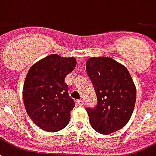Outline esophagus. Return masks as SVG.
Wrapping results in <instances>:
<instances>
[{
    "label": "esophagus",
    "instance_id": "obj_1",
    "mask_svg": "<svg viewBox=\"0 0 156 156\" xmlns=\"http://www.w3.org/2000/svg\"><path fill=\"white\" fill-rule=\"evenodd\" d=\"M77 102H78V106H80V107H82V106H83L84 103V101L83 99H78V101H77Z\"/></svg>",
    "mask_w": 156,
    "mask_h": 156
}]
</instances>
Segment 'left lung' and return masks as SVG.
Listing matches in <instances>:
<instances>
[{
  "label": "left lung",
  "instance_id": "left-lung-1",
  "mask_svg": "<svg viewBox=\"0 0 156 156\" xmlns=\"http://www.w3.org/2000/svg\"><path fill=\"white\" fill-rule=\"evenodd\" d=\"M86 70L92 81L98 104L87 107L92 127L108 135L124 127L133 112L136 86L125 66L107 57L90 58Z\"/></svg>",
  "mask_w": 156,
  "mask_h": 156
}]
</instances>
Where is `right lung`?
Returning <instances> with one entry per match:
<instances>
[{"mask_svg": "<svg viewBox=\"0 0 156 156\" xmlns=\"http://www.w3.org/2000/svg\"><path fill=\"white\" fill-rule=\"evenodd\" d=\"M76 63L74 58L50 55L29 70L23 87L25 110L44 131H58L69 124L75 103L64 79Z\"/></svg>", "mask_w": 156, "mask_h": 156, "instance_id": "right-lung-1", "label": "right lung"}]
</instances>
